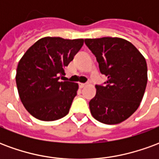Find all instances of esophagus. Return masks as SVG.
<instances>
[{
  "instance_id": "obj_1",
  "label": "esophagus",
  "mask_w": 159,
  "mask_h": 159,
  "mask_svg": "<svg viewBox=\"0 0 159 159\" xmlns=\"http://www.w3.org/2000/svg\"><path fill=\"white\" fill-rule=\"evenodd\" d=\"M85 86H86V84H85V83H79L80 89H83V88H84Z\"/></svg>"
}]
</instances>
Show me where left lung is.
<instances>
[{
    "mask_svg": "<svg viewBox=\"0 0 159 159\" xmlns=\"http://www.w3.org/2000/svg\"><path fill=\"white\" fill-rule=\"evenodd\" d=\"M96 57L104 85H96V94L89 101L91 114L100 123L117 124L138 109L147 83L146 59L139 50L118 37L85 39Z\"/></svg>",
    "mask_w": 159,
    "mask_h": 159,
    "instance_id": "8db88e82",
    "label": "left lung"
}]
</instances>
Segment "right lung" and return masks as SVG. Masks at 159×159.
<instances>
[{"instance_id":"right-lung-1","label":"right lung","mask_w":159,"mask_h":159,"mask_svg":"<svg viewBox=\"0 0 159 159\" xmlns=\"http://www.w3.org/2000/svg\"><path fill=\"white\" fill-rule=\"evenodd\" d=\"M83 39L44 37L33 44L17 67L16 83L24 107L33 117L54 121L69 112L78 84L59 81L83 47Z\"/></svg>"}]
</instances>
